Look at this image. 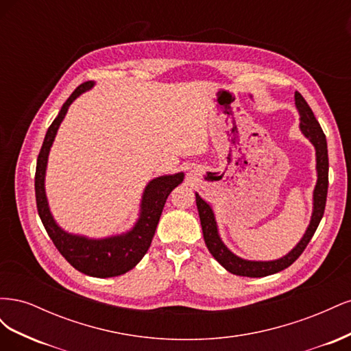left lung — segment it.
I'll use <instances>...</instances> for the list:
<instances>
[{"instance_id":"8db88e82","label":"left lung","mask_w":351,"mask_h":351,"mask_svg":"<svg viewBox=\"0 0 351 351\" xmlns=\"http://www.w3.org/2000/svg\"><path fill=\"white\" fill-rule=\"evenodd\" d=\"M294 101H295V108L300 114V130L304 134V137H307V139L311 141V143L315 146L317 180L313 190V210H312L309 227H307L302 240L295 244V247L291 252H289L285 256L275 261H247V259L239 258L237 254L232 253L226 244L222 243L218 232L214 210H212L209 204H206V202L196 193V206L199 210L200 226H202V231H204V239H205L208 250L228 272L240 275V277L261 278V277H267V275L277 274L285 268H289L290 265L303 253L307 244H309L311 239L313 237L315 231L324 217L326 193H328L326 137L321 129V124L315 119L313 111L311 110V107L307 105V102L299 92L294 93Z\"/></svg>"}]
</instances>
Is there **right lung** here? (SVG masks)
Here are the masks:
<instances>
[{"mask_svg": "<svg viewBox=\"0 0 351 351\" xmlns=\"http://www.w3.org/2000/svg\"><path fill=\"white\" fill-rule=\"evenodd\" d=\"M93 82H84L76 88L70 98L62 105L56 120L52 121L42 143L38 155L36 173H35V195L38 214L40 217L48 236L56 244L58 252L66 258L73 268L97 278H110L123 275L133 269L142 261L145 253L149 249L156 226L161 218L164 205L168 195L183 182L184 174L177 173L171 176H161L151 180L143 190L141 202V212L133 228L119 236L105 239H89L84 236L71 234L62 230L52 217L48 199L45 195V171L48 164V155L56 139L58 127L69 111L71 102L79 98L83 92L93 88Z\"/></svg>", "mask_w": 351, "mask_h": 351, "instance_id": "obj_1", "label": "right lung"}]
</instances>
